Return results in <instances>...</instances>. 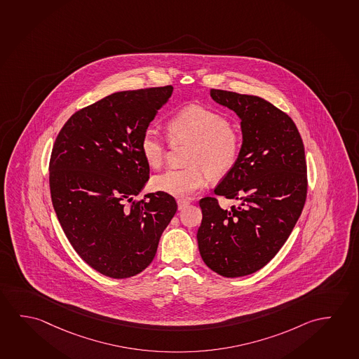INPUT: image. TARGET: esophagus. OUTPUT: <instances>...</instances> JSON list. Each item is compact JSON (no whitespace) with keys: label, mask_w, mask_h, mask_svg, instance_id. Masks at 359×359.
Wrapping results in <instances>:
<instances>
[{"label":"esophagus","mask_w":359,"mask_h":359,"mask_svg":"<svg viewBox=\"0 0 359 359\" xmlns=\"http://www.w3.org/2000/svg\"><path fill=\"white\" fill-rule=\"evenodd\" d=\"M177 205H178V210H180V211H182L183 208H184L186 205H189V202H188V201H184V199H178V201H177Z\"/></svg>","instance_id":"1"}]
</instances>
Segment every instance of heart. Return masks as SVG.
<instances>
[{"label":"heart","instance_id":"1","mask_svg":"<svg viewBox=\"0 0 359 359\" xmlns=\"http://www.w3.org/2000/svg\"><path fill=\"white\" fill-rule=\"evenodd\" d=\"M168 137L173 143L192 142L186 168L167 170L154 176V189L176 198H189L208 182L207 172L215 178L223 177L238 161L242 138L227 118L215 109L187 106L167 122ZM143 158L157 168L165 158L163 140L154 128H147L140 140Z\"/></svg>","mask_w":359,"mask_h":359}]
</instances>
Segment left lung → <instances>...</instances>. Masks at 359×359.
<instances>
[{
  "label": "left lung",
  "mask_w": 359,
  "mask_h": 359,
  "mask_svg": "<svg viewBox=\"0 0 359 359\" xmlns=\"http://www.w3.org/2000/svg\"><path fill=\"white\" fill-rule=\"evenodd\" d=\"M212 100L241 120L238 161L215 189L238 201L226 210L215 197L199 201L197 241L203 262L227 278L264 267L290 237L307 197L304 146L288 114L261 97L211 90Z\"/></svg>",
  "instance_id": "1"
}]
</instances>
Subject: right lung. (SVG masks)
<instances>
[{
	"label": "right lung",
	"instance_id": "1",
	"mask_svg": "<svg viewBox=\"0 0 359 359\" xmlns=\"http://www.w3.org/2000/svg\"><path fill=\"white\" fill-rule=\"evenodd\" d=\"M173 87L116 92L77 111L52 148L50 189L77 255L111 278L141 273L177 211L163 192L135 201L149 178L140 140Z\"/></svg>",
	"mask_w": 359,
	"mask_h": 359
}]
</instances>
